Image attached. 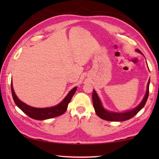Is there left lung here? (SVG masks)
<instances>
[{
	"instance_id": "left-lung-1",
	"label": "left lung",
	"mask_w": 159,
	"mask_h": 159,
	"mask_svg": "<svg viewBox=\"0 0 159 159\" xmlns=\"http://www.w3.org/2000/svg\"><path fill=\"white\" fill-rule=\"evenodd\" d=\"M136 51L142 54L139 50L137 49ZM150 80H148V86H147V92H146V95L144 96V98L142 100V102H141L139 105H138L135 109L129 111H127V112H124V113H114V112H111V111H108L104 109L103 107L102 106V104H101L100 98H98V96L95 90L93 89V94H92V100H93V104L94 109H95L97 116L100 117L101 119L102 120H107V121H122L125 120H128L130 119V118L133 117L135 115H137V113L139 112L141 109H142L146 103L148 96H149Z\"/></svg>"
}]
</instances>
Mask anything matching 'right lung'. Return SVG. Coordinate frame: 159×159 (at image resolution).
<instances>
[{
    "label": "right lung",
    "instance_id": "add662e5",
    "mask_svg": "<svg viewBox=\"0 0 159 159\" xmlns=\"http://www.w3.org/2000/svg\"><path fill=\"white\" fill-rule=\"evenodd\" d=\"M11 89L13 99L14 100V102L24 113L27 115L31 118H33V119L37 120H43L61 116L62 114L65 113L66 111L67 110L69 102H70L74 94L76 92L77 87H75L71 90L65 98L59 104H57V106L50 108H42V109L32 107L22 102V101H20L18 98V97L16 96L14 90H13L12 81L11 82Z\"/></svg>",
    "mask_w": 159,
    "mask_h": 159
}]
</instances>
